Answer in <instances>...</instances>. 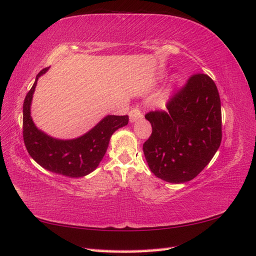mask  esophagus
Instances as JSON below:
<instances>
[{
  "mask_svg": "<svg viewBox=\"0 0 256 256\" xmlns=\"http://www.w3.org/2000/svg\"><path fill=\"white\" fill-rule=\"evenodd\" d=\"M128 114H130V122H135V121H138V120H140V118H142V112H140V110L138 108V106H135V108L130 109Z\"/></svg>",
  "mask_w": 256,
  "mask_h": 256,
  "instance_id": "34e87169",
  "label": "esophagus"
}]
</instances>
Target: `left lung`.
Wrapping results in <instances>:
<instances>
[{
  "instance_id": "1",
  "label": "left lung",
  "mask_w": 256,
  "mask_h": 256,
  "mask_svg": "<svg viewBox=\"0 0 256 256\" xmlns=\"http://www.w3.org/2000/svg\"><path fill=\"white\" fill-rule=\"evenodd\" d=\"M167 111L145 116L152 132L142 150L156 176L170 183L191 181L210 164L222 142V106L208 75H192L167 101Z\"/></svg>"
}]
</instances>
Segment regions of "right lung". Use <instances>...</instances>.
Listing matches in <instances>:
<instances>
[{"label":"right lung","mask_w":256,"mask_h":256,"mask_svg":"<svg viewBox=\"0 0 256 256\" xmlns=\"http://www.w3.org/2000/svg\"><path fill=\"white\" fill-rule=\"evenodd\" d=\"M49 68L38 73L22 106V138L27 152L41 167L70 178H80L98 167L108 148L111 135L128 123V116H106L96 126L80 138L56 140L36 128L30 116L32 94L39 77Z\"/></svg>","instance_id":"add662e5"}]
</instances>
